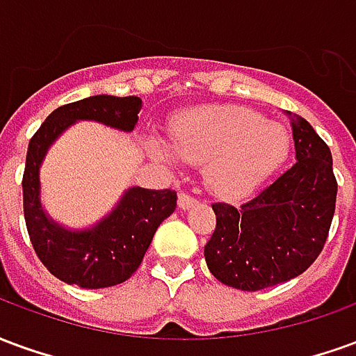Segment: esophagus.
Segmentation results:
<instances>
[{"mask_svg":"<svg viewBox=\"0 0 356 356\" xmlns=\"http://www.w3.org/2000/svg\"><path fill=\"white\" fill-rule=\"evenodd\" d=\"M177 204H179V208H181V209H191V208H194V206H196V198L188 196L186 193H181V194H179Z\"/></svg>","mask_w":356,"mask_h":356,"instance_id":"esophagus-1","label":"esophagus"}]
</instances>
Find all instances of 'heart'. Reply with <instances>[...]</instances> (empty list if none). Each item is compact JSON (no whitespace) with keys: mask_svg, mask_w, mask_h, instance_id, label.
Returning a JSON list of instances; mask_svg holds the SVG:
<instances>
[{"mask_svg":"<svg viewBox=\"0 0 356 356\" xmlns=\"http://www.w3.org/2000/svg\"><path fill=\"white\" fill-rule=\"evenodd\" d=\"M171 145L148 140L162 162L204 165L206 185L225 198H240L282 168L290 154V135L282 125L246 108L216 106L181 112L171 125Z\"/></svg>","mask_w":356,"mask_h":356,"instance_id":"obj_1","label":"heart"}]
</instances>
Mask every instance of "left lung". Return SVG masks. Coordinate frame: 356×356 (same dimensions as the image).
<instances>
[{"instance_id": "1", "label": "left lung", "mask_w": 356, "mask_h": 356, "mask_svg": "<svg viewBox=\"0 0 356 356\" xmlns=\"http://www.w3.org/2000/svg\"><path fill=\"white\" fill-rule=\"evenodd\" d=\"M290 118L296 163L242 206L217 202L216 231L204 248L219 282L257 291L288 282L313 265L328 238L337 183L332 152L311 124Z\"/></svg>"}]
</instances>
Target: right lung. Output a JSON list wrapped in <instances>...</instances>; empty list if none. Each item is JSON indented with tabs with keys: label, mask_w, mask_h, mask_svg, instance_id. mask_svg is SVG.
Here are the masks:
<instances>
[{
	"label": "right lung",
	"mask_w": 356,
	"mask_h": 356,
	"mask_svg": "<svg viewBox=\"0 0 356 356\" xmlns=\"http://www.w3.org/2000/svg\"><path fill=\"white\" fill-rule=\"evenodd\" d=\"M139 97L95 95L53 110L30 139L22 177L24 219L40 261L66 284L97 290L125 282L139 268L156 229L177 208V193L131 186L97 223L70 229L42 204L40 171L49 148L76 122H97L131 133L139 120Z\"/></svg>",
	"instance_id": "right-lung-1"
}]
</instances>
